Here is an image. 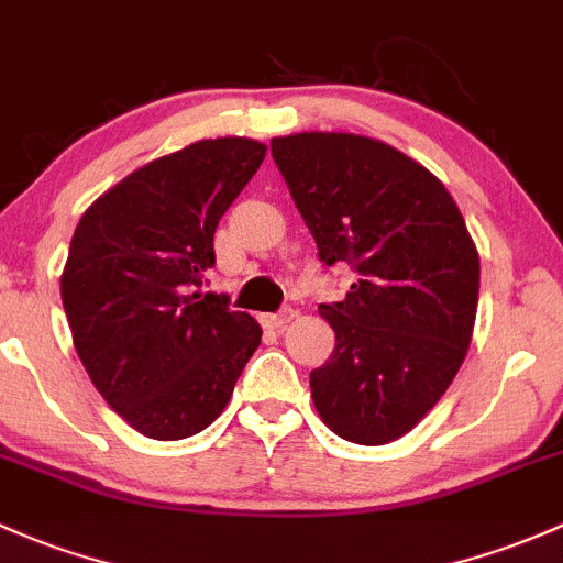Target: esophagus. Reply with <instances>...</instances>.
I'll return each mask as SVG.
<instances>
[{"label":"esophagus","mask_w":563,"mask_h":563,"mask_svg":"<svg viewBox=\"0 0 563 563\" xmlns=\"http://www.w3.org/2000/svg\"><path fill=\"white\" fill-rule=\"evenodd\" d=\"M288 321H294V310H291V307H288V310L269 312V316H262V327H266V329H283Z\"/></svg>","instance_id":"obj_1"}]
</instances>
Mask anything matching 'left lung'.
<instances>
[{
  "label": "left lung",
  "mask_w": 563,
  "mask_h": 563,
  "mask_svg": "<svg viewBox=\"0 0 563 563\" xmlns=\"http://www.w3.org/2000/svg\"><path fill=\"white\" fill-rule=\"evenodd\" d=\"M272 158L318 258L356 283L318 312L334 329L310 372L318 416L336 437L386 445L453 383L475 329L481 258L448 188L396 147L358 134L272 140Z\"/></svg>",
  "instance_id": "obj_1"
}]
</instances>
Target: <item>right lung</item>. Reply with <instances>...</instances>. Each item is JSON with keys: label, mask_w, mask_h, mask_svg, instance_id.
Returning <instances> with one entry per match:
<instances>
[{"label": "right lung", "mask_w": 563, "mask_h": 563, "mask_svg": "<svg viewBox=\"0 0 563 563\" xmlns=\"http://www.w3.org/2000/svg\"><path fill=\"white\" fill-rule=\"evenodd\" d=\"M256 140H202L123 177L86 210L62 301L75 351L104 401L151 440H186L232 399L262 327L199 294L212 234L256 169Z\"/></svg>", "instance_id": "right-lung-1"}]
</instances>
